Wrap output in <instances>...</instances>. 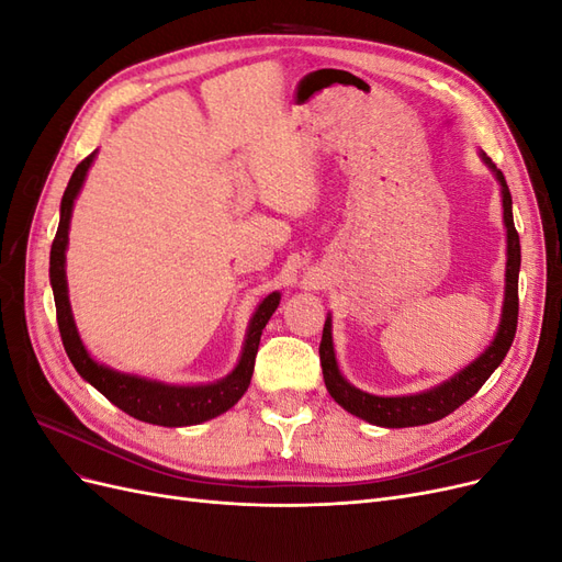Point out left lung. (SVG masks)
Masks as SVG:
<instances>
[{
	"label": "left lung",
	"mask_w": 562,
	"mask_h": 562,
	"mask_svg": "<svg viewBox=\"0 0 562 562\" xmlns=\"http://www.w3.org/2000/svg\"><path fill=\"white\" fill-rule=\"evenodd\" d=\"M487 168L502 184V206H504V225H506V288H504V307H502V321L492 345L467 368L457 372L454 378L446 380L434 389L419 391L413 396H372L366 391L356 389L349 384L335 361L333 349V323L330 316L326 318L321 337V368L323 380H326L328 394L345 407L347 413L361 417L370 424L386 429H403V427H419V424H431L443 419L446 415L454 413L459 405L467 403L475 391H479L485 380L499 368L504 356L508 353L516 337L518 326V271H520V239L514 225V211H512V192L504 180V173L492 164L490 157L481 155Z\"/></svg>",
	"instance_id": "1"
}]
</instances>
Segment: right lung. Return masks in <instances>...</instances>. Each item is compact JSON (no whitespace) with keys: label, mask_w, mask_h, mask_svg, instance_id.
<instances>
[{"label":"right lung","mask_w":562,"mask_h":562,"mask_svg":"<svg viewBox=\"0 0 562 562\" xmlns=\"http://www.w3.org/2000/svg\"><path fill=\"white\" fill-rule=\"evenodd\" d=\"M93 159H95V151H91V155L75 168L70 182H67V190L60 201V225L56 232L54 246H50L48 277H50V288H54L58 330H60L67 356H70L75 370L83 380L93 384L100 394L119 407V411H124L126 415L140 422L157 424V427H190V424H201L227 413L229 407L246 394L252 378L255 356H258L262 328L267 326L271 314L277 312L281 293H269L258 304V310H255L248 323V333H246V342H244L239 363H236V368L227 378L217 382L194 384V386L164 384L157 380L126 375V372H119L93 361L77 333L72 310H70V297H67V277H65V250H67V232H70L72 206L83 180H87Z\"/></svg>","instance_id":"add662e5"}]
</instances>
